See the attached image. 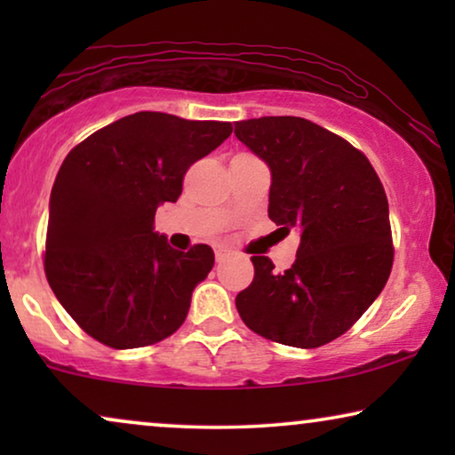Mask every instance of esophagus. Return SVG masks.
Wrapping results in <instances>:
<instances>
[{"instance_id":"esophagus-1","label":"esophagus","mask_w":455,"mask_h":455,"mask_svg":"<svg viewBox=\"0 0 455 455\" xmlns=\"http://www.w3.org/2000/svg\"><path fill=\"white\" fill-rule=\"evenodd\" d=\"M228 257V251L226 248H221V246H215V259H217V263H221L223 259Z\"/></svg>"}]
</instances>
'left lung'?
I'll return each instance as SVG.
<instances>
[{
    "label": "left lung",
    "mask_w": 455,
    "mask_h": 455,
    "mask_svg": "<svg viewBox=\"0 0 455 455\" xmlns=\"http://www.w3.org/2000/svg\"><path fill=\"white\" fill-rule=\"evenodd\" d=\"M235 136L269 165V220L300 234L283 273L271 259L252 257L254 279L235 308L248 329L277 344L325 346L387 283L394 244L381 180L358 148L304 117L244 120Z\"/></svg>",
    "instance_id": "1"
}]
</instances>
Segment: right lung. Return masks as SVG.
Wrapping results in <instances>:
<instances>
[{"instance_id": "obj_1", "label": "right lung", "mask_w": 455, "mask_h": 455, "mask_svg": "<svg viewBox=\"0 0 455 455\" xmlns=\"http://www.w3.org/2000/svg\"><path fill=\"white\" fill-rule=\"evenodd\" d=\"M229 134V122L139 111L68 153L49 198L45 275L91 338L128 350L182 325L215 254L172 248L155 232V211L178 201L188 167Z\"/></svg>"}]
</instances>
